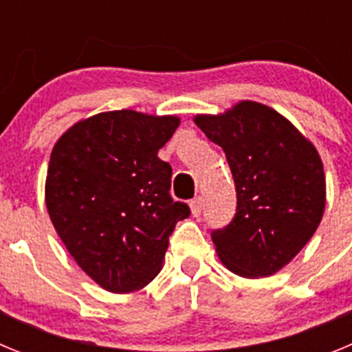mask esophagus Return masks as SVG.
I'll list each match as a JSON object with an SVG mask.
<instances>
[{"instance_id":"esophagus-1","label":"esophagus","mask_w":352,"mask_h":352,"mask_svg":"<svg viewBox=\"0 0 352 352\" xmlns=\"http://www.w3.org/2000/svg\"><path fill=\"white\" fill-rule=\"evenodd\" d=\"M190 211L194 217H199V214H201V211H203V199L195 197L194 201H190Z\"/></svg>"}]
</instances>
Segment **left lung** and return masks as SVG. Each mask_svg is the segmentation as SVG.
<instances>
[{"mask_svg":"<svg viewBox=\"0 0 352 352\" xmlns=\"http://www.w3.org/2000/svg\"><path fill=\"white\" fill-rule=\"evenodd\" d=\"M194 123L223 149L238 192L234 220L213 232L217 256L243 278L275 275L322 220L321 155L287 118L254 100L219 114H195Z\"/></svg>","mask_w":352,"mask_h":352,"instance_id":"left-lung-1","label":"left lung"}]
</instances>
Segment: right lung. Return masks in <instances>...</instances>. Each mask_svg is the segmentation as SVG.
<instances>
[{
    "mask_svg": "<svg viewBox=\"0 0 352 352\" xmlns=\"http://www.w3.org/2000/svg\"><path fill=\"white\" fill-rule=\"evenodd\" d=\"M179 121L107 111L74 123L52 148L49 217L68 254L105 291L123 294L153 280L174 226L190 214L170 197L173 169L158 158Z\"/></svg>",
    "mask_w": 352,
    "mask_h": 352,
    "instance_id": "add662e5",
    "label": "right lung"
}]
</instances>
